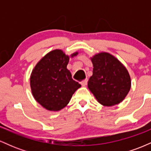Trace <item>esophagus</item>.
Segmentation results:
<instances>
[{"label": "esophagus", "mask_w": 151, "mask_h": 151, "mask_svg": "<svg viewBox=\"0 0 151 151\" xmlns=\"http://www.w3.org/2000/svg\"><path fill=\"white\" fill-rule=\"evenodd\" d=\"M87 81H88V79H84V80L81 81V82H80V84H81V86H85L86 85V84H87Z\"/></svg>", "instance_id": "34e87169"}]
</instances>
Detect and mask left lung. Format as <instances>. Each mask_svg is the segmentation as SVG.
I'll return each mask as SVG.
<instances>
[{"label": "left lung", "instance_id": "left-lung-1", "mask_svg": "<svg viewBox=\"0 0 151 151\" xmlns=\"http://www.w3.org/2000/svg\"><path fill=\"white\" fill-rule=\"evenodd\" d=\"M93 74L88 88L97 101L104 106L120 104L129 93L131 79L127 69L111 54L101 52L90 58Z\"/></svg>", "mask_w": 151, "mask_h": 151}]
</instances>
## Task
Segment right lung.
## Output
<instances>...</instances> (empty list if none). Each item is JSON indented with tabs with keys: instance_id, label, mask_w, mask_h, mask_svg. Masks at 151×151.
<instances>
[{
	"instance_id": "add662e5",
	"label": "right lung",
	"mask_w": 151,
	"mask_h": 151,
	"mask_svg": "<svg viewBox=\"0 0 151 151\" xmlns=\"http://www.w3.org/2000/svg\"><path fill=\"white\" fill-rule=\"evenodd\" d=\"M78 52L69 55L56 49L46 54L36 64L31 72L30 84L35 99L44 109L58 111L69 104L73 93L81 84L73 80L67 69L70 58Z\"/></svg>"
}]
</instances>
